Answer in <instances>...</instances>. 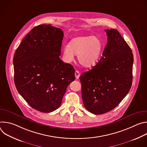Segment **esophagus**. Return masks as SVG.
<instances>
[{
	"instance_id": "34e87169",
	"label": "esophagus",
	"mask_w": 147,
	"mask_h": 147,
	"mask_svg": "<svg viewBox=\"0 0 147 147\" xmlns=\"http://www.w3.org/2000/svg\"><path fill=\"white\" fill-rule=\"evenodd\" d=\"M80 74L79 71L78 70H76L75 71V77H76V78L77 79H78L80 77Z\"/></svg>"
}]
</instances>
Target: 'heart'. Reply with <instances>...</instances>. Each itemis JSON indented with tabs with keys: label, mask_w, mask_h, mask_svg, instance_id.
<instances>
[{
	"label": "heart",
	"mask_w": 147,
	"mask_h": 147,
	"mask_svg": "<svg viewBox=\"0 0 147 147\" xmlns=\"http://www.w3.org/2000/svg\"><path fill=\"white\" fill-rule=\"evenodd\" d=\"M103 43L97 36L83 35L73 38L63 49L65 60L70 63L77 55L80 64L85 67L94 66L99 60L103 49Z\"/></svg>",
	"instance_id": "heart-1"
}]
</instances>
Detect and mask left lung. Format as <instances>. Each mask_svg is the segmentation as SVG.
<instances>
[{"instance_id":"1","label":"left lung","mask_w":147,"mask_h":147,"mask_svg":"<svg viewBox=\"0 0 147 147\" xmlns=\"http://www.w3.org/2000/svg\"><path fill=\"white\" fill-rule=\"evenodd\" d=\"M105 31L108 41L100 59L80 77L84 105L95 115L116 108L129 93L133 81L131 48L116 30Z\"/></svg>"}]
</instances>
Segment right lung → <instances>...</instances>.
<instances>
[{
    "mask_svg": "<svg viewBox=\"0 0 147 147\" xmlns=\"http://www.w3.org/2000/svg\"><path fill=\"white\" fill-rule=\"evenodd\" d=\"M63 35L61 29L50 24L36 26L14 55L16 87L32 108L41 112L57 109L76 78L73 66L59 57Z\"/></svg>",
    "mask_w": 147,
    "mask_h": 147,
    "instance_id": "obj_1",
    "label": "right lung"
}]
</instances>
